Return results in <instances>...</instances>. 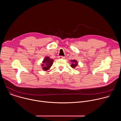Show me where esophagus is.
Wrapping results in <instances>:
<instances>
[{"mask_svg":"<svg viewBox=\"0 0 121 121\" xmlns=\"http://www.w3.org/2000/svg\"><path fill=\"white\" fill-rule=\"evenodd\" d=\"M58 58H59V59H64L65 57L63 56H59Z\"/></svg>","mask_w":121,"mask_h":121,"instance_id":"34e87169","label":"esophagus"}]
</instances>
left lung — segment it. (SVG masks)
<instances>
[{
    "instance_id": "obj_1",
    "label": "left lung",
    "mask_w": 121,
    "mask_h": 121,
    "mask_svg": "<svg viewBox=\"0 0 121 121\" xmlns=\"http://www.w3.org/2000/svg\"><path fill=\"white\" fill-rule=\"evenodd\" d=\"M71 61L72 62V64H71V66L72 68H75V67L77 66V65H78V63H77V61L74 60Z\"/></svg>"
}]
</instances>
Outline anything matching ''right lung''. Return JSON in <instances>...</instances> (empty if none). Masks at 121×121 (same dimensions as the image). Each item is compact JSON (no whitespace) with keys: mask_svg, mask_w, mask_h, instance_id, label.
Wrapping results in <instances>:
<instances>
[{"mask_svg":"<svg viewBox=\"0 0 121 121\" xmlns=\"http://www.w3.org/2000/svg\"><path fill=\"white\" fill-rule=\"evenodd\" d=\"M53 63V60L50 59L49 57H46L43 61L42 66L44 71L48 70Z\"/></svg>","mask_w":121,"mask_h":121,"instance_id":"obj_1","label":"right lung"}]
</instances>
